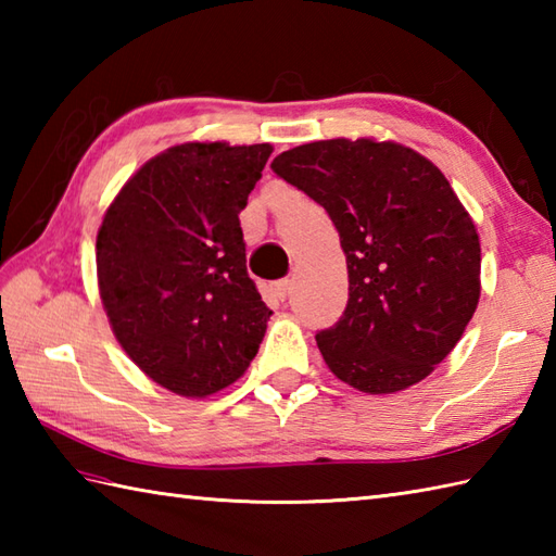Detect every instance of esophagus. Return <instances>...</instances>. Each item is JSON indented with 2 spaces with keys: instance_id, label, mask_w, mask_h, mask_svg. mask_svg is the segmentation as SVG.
<instances>
[{
  "instance_id": "1",
  "label": "esophagus",
  "mask_w": 556,
  "mask_h": 556,
  "mask_svg": "<svg viewBox=\"0 0 556 556\" xmlns=\"http://www.w3.org/2000/svg\"><path fill=\"white\" fill-rule=\"evenodd\" d=\"M291 287H293L291 279H281V281H277L275 287H271V291H275V296H277L279 301H287L289 293H291Z\"/></svg>"
}]
</instances>
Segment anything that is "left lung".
<instances>
[{"mask_svg": "<svg viewBox=\"0 0 556 556\" xmlns=\"http://www.w3.org/2000/svg\"><path fill=\"white\" fill-rule=\"evenodd\" d=\"M271 172L327 210L346 253V311L315 337L329 370L365 394L425 380L480 299V239L446 176L372 138L315 140Z\"/></svg>", "mask_w": 556, "mask_h": 556, "instance_id": "obj_1", "label": "left lung"}]
</instances>
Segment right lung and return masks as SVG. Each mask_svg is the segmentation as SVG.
Instances as JSON below:
<instances>
[{
  "label": "right lung",
  "instance_id": "add662e5",
  "mask_svg": "<svg viewBox=\"0 0 556 556\" xmlns=\"http://www.w3.org/2000/svg\"><path fill=\"white\" fill-rule=\"evenodd\" d=\"M269 143H181L148 160L98 231L112 332L152 382L203 399L239 380L271 311L245 269L239 212Z\"/></svg>",
  "mask_w": 556,
  "mask_h": 556
}]
</instances>
